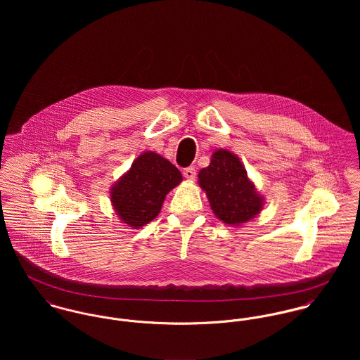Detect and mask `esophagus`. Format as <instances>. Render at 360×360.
<instances>
[{
    "mask_svg": "<svg viewBox=\"0 0 360 360\" xmlns=\"http://www.w3.org/2000/svg\"><path fill=\"white\" fill-rule=\"evenodd\" d=\"M183 176L187 179V180H194L195 176H197V172H195V167L194 166H190V167H186L183 170Z\"/></svg>",
    "mask_w": 360,
    "mask_h": 360,
    "instance_id": "obj_1",
    "label": "esophagus"
}]
</instances>
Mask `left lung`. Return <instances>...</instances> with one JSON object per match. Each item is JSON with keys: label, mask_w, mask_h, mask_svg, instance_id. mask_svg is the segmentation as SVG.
<instances>
[{"label": "left lung", "mask_w": 360, "mask_h": 360, "mask_svg": "<svg viewBox=\"0 0 360 360\" xmlns=\"http://www.w3.org/2000/svg\"><path fill=\"white\" fill-rule=\"evenodd\" d=\"M213 213L226 224L245 223L262 209V197L248 180L236 155L220 150L212 155L210 165L200 174Z\"/></svg>", "instance_id": "1"}]
</instances>
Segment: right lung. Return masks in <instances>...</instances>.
<instances>
[{
  "label": "right lung",
  "instance_id": "obj_1",
  "mask_svg": "<svg viewBox=\"0 0 360 360\" xmlns=\"http://www.w3.org/2000/svg\"><path fill=\"white\" fill-rule=\"evenodd\" d=\"M183 180L180 170L155 153L140 155L115 184L110 200L120 219L137 229L154 220L166 194Z\"/></svg>",
  "mask_w": 360,
  "mask_h": 360
}]
</instances>
